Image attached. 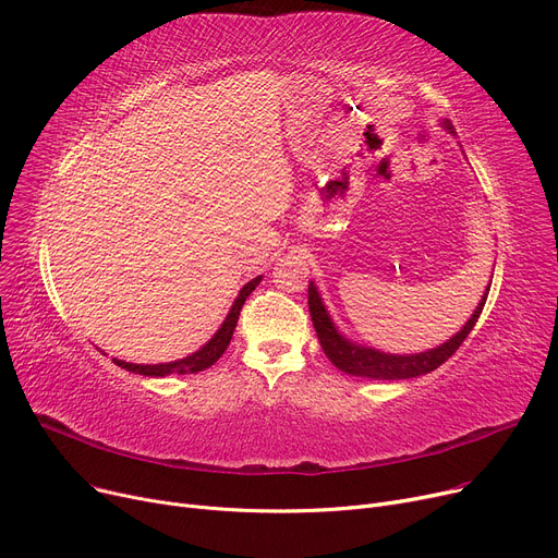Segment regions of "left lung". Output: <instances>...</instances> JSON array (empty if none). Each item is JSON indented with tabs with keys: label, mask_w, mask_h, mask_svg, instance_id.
Here are the masks:
<instances>
[{
	"label": "left lung",
	"mask_w": 558,
	"mask_h": 558,
	"mask_svg": "<svg viewBox=\"0 0 558 558\" xmlns=\"http://www.w3.org/2000/svg\"><path fill=\"white\" fill-rule=\"evenodd\" d=\"M441 126L450 135H457L450 120H444ZM488 289H490V284H486L484 294H482L477 307L473 310L471 318H468L461 326V330L454 332L448 341L438 343L434 348H427V350H423V353H404V355L385 353V350L345 337L337 328L324 299H320V294H318V287L312 280H310V289H307V305H310L312 324H314L316 337L320 341V348H324L326 357L339 371H343L348 375H355V377H371V379H409V377L432 373L434 368H438L448 357H452L457 353V348L463 343V339L468 335H471V330L477 324V318H480L486 296H488Z\"/></svg>",
	"instance_id": "left-lung-1"
}]
</instances>
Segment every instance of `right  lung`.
<instances>
[{
  "label": "right lung",
  "mask_w": 558,
  "mask_h": 558,
  "mask_svg": "<svg viewBox=\"0 0 558 558\" xmlns=\"http://www.w3.org/2000/svg\"><path fill=\"white\" fill-rule=\"evenodd\" d=\"M264 276H257L253 278L251 282H246L242 289L238 299L232 301L230 305V312L226 314L223 324L219 326V330L213 335L210 341H205L196 353L183 357V360H173V362H162V364H133V362H124V360H117L112 357V362L117 366H122L131 373H137V375H149V377H165V375H187V373H198V371H205L210 368L223 353L226 348L232 339V332H234V326H238V318H240V312H242V305L246 303V299L251 296V291L262 282Z\"/></svg>",
  "instance_id": "1"
}]
</instances>
